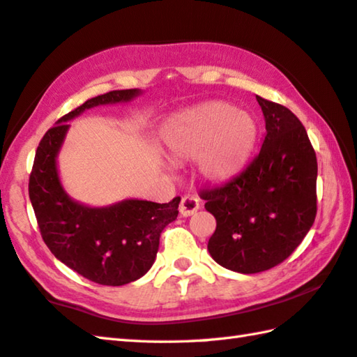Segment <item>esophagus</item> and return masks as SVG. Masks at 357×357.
<instances>
[{"mask_svg": "<svg viewBox=\"0 0 357 357\" xmlns=\"http://www.w3.org/2000/svg\"><path fill=\"white\" fill-rule=\"evenodd\" d=\"M199 207H201V202L196 196H184L179 204V213L184 218L192 216L199 210Z\"/></svg>", "mask_w": 357, "mask_h": 357, "instance_id": "1", "label": "esophagus"}]
</instances>
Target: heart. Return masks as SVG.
<instances>
[{
	"label": "heart",
	"instance_id": "b5f03b06",
	"mask_svg": "<svg viewBox=\"0 0 357 357\" xmlns=\"http://www.w3.org/2000/svg\"><path fill=\"white\" fill-rule=\"evenodd\" d=\"M256 133L248 113L224 101H206L173 115L162 127L161 139L173 164L198 159L204 179L225 183L244 169Z\"/></svg>",
	"mask_w": 357,
	"mask_h": 357
}]
</instances>
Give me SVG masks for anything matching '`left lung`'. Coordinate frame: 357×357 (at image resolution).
<instances>
[{
  "label": "left lung",
  "instance_id": "left-lung-1",
  "mask_svg": "<svg viewBox=\"0 0 357 357\" xmlns=\"http://www.w3.org/2000/svg\"><path fill=\"white\" fill-rule=\"evenodd\" d=\"M265 119L259 153L222 187L201 190L216 218L208 239L211 257L224 268L253 275L290 256L316 218V153L291 110L256 96Z\"/></svg>",
  "mask_w": 357,
  "mask_h": 357
}]
</instances>
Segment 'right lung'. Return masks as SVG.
<instances>
[{"mask_svg": "<svg viewBox=\"0 0 357 357\" xmlns=\"http://www.w3.org/2000/svg\"><path fill=\"white\" fill-rule=\"evenodd\" d=\"M141 93L139 89L113 90L59 118L43 136L29 178V198L45 245L67 267L101 285H126L146 275L155 262L159 236L179 213L181 198L169 204L124 199L89 207L66 193L56 158L70 127L67 121L96 105L128 102Z\"/></svg>", "mask_w": 357, "mask_h": 357, "instance_id": "right-lung-1", "label": "right lung"}]
</instances>
